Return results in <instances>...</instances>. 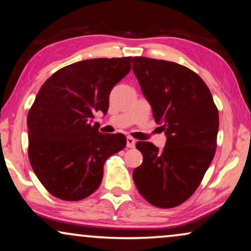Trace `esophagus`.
Instances as JSON below:
<instances>
[{
  "instance_id": "esophagus-1",
  "label": "esophagus",
  "mask_w": 251,
  "mask_h": 251,
  "mask_svg": "<svg viewBox=\"0 0 251 251\" xmlns=\"http://www.w3.org/2000/svg\"><path fill=\"white\" fill-rule=\"evenodd\" d=\"M136 145V140L132 138V137H126V147L129 149H133Z\"/></svg>"
}]
</instances>
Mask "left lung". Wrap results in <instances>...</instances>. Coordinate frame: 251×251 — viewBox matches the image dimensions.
I'll return each mask as SVG.
<instances>
[{
    "mask_svg": "<svg viewBox=\"0 0 251 251\" xmlns=\"http://www.w3.org/2000/svg\"><path fill=\"white\" fill-rule=\"evenodd\" d=\"M132 71L167 136L162 151L137 142L143 162L133 170L137 190L157 208L191 198L215 156L218 109L204 81L190 68L167 60L133 57Z\"/></svg>",
    "mask_w": 251,
    "mask_h": 251,
    "instance_id": "8db88e82",
    "label": "left lung"
}]
</instances>
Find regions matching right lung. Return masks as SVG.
<instances>
[{
    "instance_id": "add662e5",
    "label": "right lung",
    "mask_w": 251,
    "mask_h": 251,
    "mask_svg": "<svg viewBox=\"0 0 251 251\" xmlns=\"http://www.w3.org/2000/svg\"><path fill=\"white\" fill-rule=\"evenodd\" d=\"M132 57L96 58L53 73L41 87L28 115V159L46 190L65 201L91 195L105 161L126 145L122 133L104 135L91 125L108 111L113 87L131 70Z\"/></svg>"
}]
</instances>
